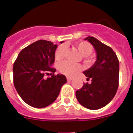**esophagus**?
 <instances>
[{"label": "esophagus", "instance_id": "34e87169", "mask_svg": "<svg viewBox=\"0 0 133 133\" xmlns=\"http://www.w3.org/2000/svg\"><path fill=\"white\" fill-rule=\"evenodd\" d=\"M66 79H67V81H72V80L73 79V77H66Z\"/></svg>", "mask_w": 133, "mask_h": 133}]
</instances>
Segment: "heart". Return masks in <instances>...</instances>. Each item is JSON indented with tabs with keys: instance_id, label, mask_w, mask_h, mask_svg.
Segmentation results:
<instances>
[{
	"instance_id": "obj_1",
	"label": "heart",
	"mask_w": 133,
	"mask_h": 133,
	"mask_svg": "<svg viewBox=\"0 0 133 133\" xmlns=\"http://www.w3.org/2000/svg\"><path fill=\"white\" fill-rule=\"evenodd\" d=\"M75 46L79 52V53L83 56V58L86 63L92 62V59L89 57V55L91 54L92 51V45L86 41H81L75 44ZM66 46L64 45H60L55 51V59L56 61H61L64 57L66 54ZM83 69V66L79 64H72V63L64 61L60 63L58 66V70L63 75L66 76H72L77 72H79Z\"/></svg>"
}]
</instances>
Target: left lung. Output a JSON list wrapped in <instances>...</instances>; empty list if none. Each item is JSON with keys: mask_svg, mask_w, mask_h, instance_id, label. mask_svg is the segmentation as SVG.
I'll list each match as a JSON object with an SVG mask.
<instances>
[{"mask_svg": "<svg viewBox=\"0 0 133 133\" xmlns=\"http://www.w3.org/2000/svg\"><path fill=\"white\" fill-rule=\"evenodd\" d=\"M93 46L97 60L83 73L91 83H86L76 91L78 103L90 110H97L109 104L118 87L119 62L112 49L92 36L84 38Z\"/></svg>", "mask_w": 133, "mask_h": 133, "instance_id": "8db88e82", "label": "left lung"}]
</instances>
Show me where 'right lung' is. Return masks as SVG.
I'll return each mask as SVG.
<instances>
[{
    "instance_id": "obj_1",
    "label": "right lung",
    "mask_w": 133,
    "mask_h": 133,
    "mask_svg": "<svg viewBox=\"0 0 133 133\" xmlns=\"http://www.w3.org/2000/svg\"><path fill=\"white\" fill-rule=\"evenodd\" d=\"M56 48L57 44L50 41H36L21 50L14 63L15 89L21 98L32 107L41 109L52 104L66 83L64 75L52 74L56 71L52 65ZM49 72H52V77L44 79V75Z\"/></svg>"
}]
</instances>
